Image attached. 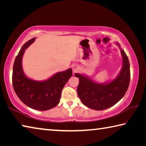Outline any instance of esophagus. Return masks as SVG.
Wrapping results in <instances>:
<instances>
[{
    "label": "esophagus",
    "instance_id": "1",
    "mask_svg": "<svg viewBox=\"0 0 146 146\" xmlns=\"http://www.w3.org/2000/svg\"><path fill=\"white\" fill-rule=\"evenodd\" d=\"M79 69H80V67H79L77 64H73L72 66V70L73 71H75V72L78 71L79 70Z\"/></svg>",
    "mask_w": 146,
    "mask_h": 146
}]
</instances>
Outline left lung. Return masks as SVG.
<instances>
[{
  "instance_id": "8db88e82",
  "label": "left lung",
  "mask_w": 146,
  "mask_h": 146,
  "mask_svg": "<svg viewBox=\"0 0 146 146\" xmlns=\"http://www.w3.org/2000/svg\"><path fill=\"white\" fill-rule=\"evenodd\" d=\"M120 53L123 59L122 69L112 82L100 84L75 73V76L79 79L77 93L84 105L93 110H104L116 104L124 96L129 85L130 66L124 51L121 49Z\"/></svg>"
}]
</instances>
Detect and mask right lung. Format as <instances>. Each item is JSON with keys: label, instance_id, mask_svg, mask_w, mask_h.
I'll list each match as a JSON object with an SVG mask.
<instances>
[{"label": "right lung", "instance_id": "obj_1", "mask_svg": "<svg viewBox=\"0 0 146 146\" xmlns=\"http://www.w3.org/2000/svg\"><path fill=\"white\" fill-rule=\"evenodd\" d=\"M35 38L24 44L14 62L12 82L14 90L24 104L34 110L46 111L55 107L60 102L62 90L72 76V70L59 72L48 80L38 82L27 78L22 68V58L26 49Z\"/></svg>", "mask_w": 146, "mask_h": 146}]
</instances>
